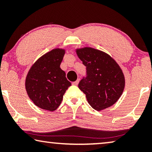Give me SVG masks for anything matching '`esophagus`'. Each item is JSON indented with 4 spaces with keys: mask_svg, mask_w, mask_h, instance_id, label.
<instances>
[{
    "mask_svg": "<svg viewBox=\"0 0 152 152\" xmlns=\"http://www.w3.org/2000/svg\"><path fill=\"white\" fill-rule=\"evenodd\" d=\"M78 82H79V80H76V81H75V82H73V83H72V84H73V85H75V86H77V85H78Z\"/></svg>",
    "mask_w": 152,
    "mask_h": 152,
    "instance_id": "1",
    "label": "esophagus"
}]
</instances>
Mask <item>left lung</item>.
I'll list each match as a JSON object with an SVG mask.
<instances>
[{"label":"left lung","instance_id":"obj_1","mask_svg":"<svg viewBox=\"0 0 152 152\" xmlns=\"http://www.w3.org/2000/svg\"><path fill=\"white\" fill-rule=\"evenodd\" d=\"M77 54L86 66V74L78 88L86 94L89 104L96 110L112 106L125 87V78L119 65L107 53L93 48L78 50Z\"/></svg>","mask_w":152,"mask_h":152}]
</instances>
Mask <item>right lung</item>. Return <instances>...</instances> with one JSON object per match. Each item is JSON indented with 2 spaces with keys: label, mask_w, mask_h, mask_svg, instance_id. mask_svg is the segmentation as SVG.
<instances>
[{
  "label": "right lung",
  "mask_w": 152,
  "mask_h": 152,
  "mask_svg": "<svg viewBox=\"0 0 152 152\" xmlns=\"http://www.w3.org/2000/svg\"><path fill=\"white\" fill-rule=\"evenodd\" d=\"M64 55L63 50H51L36 61L28 72L25 81L27 94L41 109L50 111L57 109L71 86L60 67Z\"/></svg>",
  "instance_id": "1"
}]
</instances>
